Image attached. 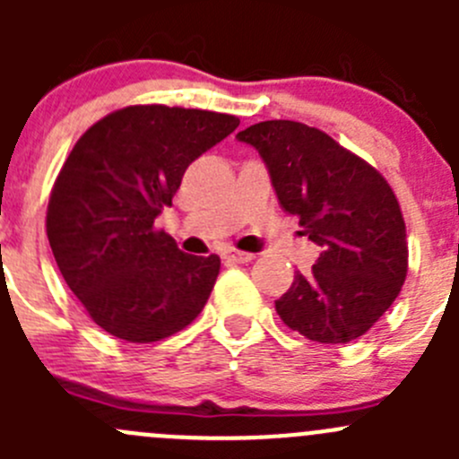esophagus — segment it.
Wrapping results in <instances>:
<instances>
[{"label":"esophagus","instance_id":"34e87169","mask_svg":"<svg viewBox=\"0 0 459 459\" xmlns=\"http://www.w3.org/2000/svg\"><path fill=\"white\" fill-rule=\"evenodd\" d=\"M226 259H229V262H233V264H247V262H253L255 255H253V253H244V251H229Z\"/></svg>","mask_w":459,"mask_h":459}]
</instances>
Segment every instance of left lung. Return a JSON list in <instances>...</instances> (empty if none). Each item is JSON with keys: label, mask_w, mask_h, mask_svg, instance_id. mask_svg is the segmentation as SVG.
Here are the masks:
<instances>
[{"label": "left lung", "mask_w": 459, "mask_h": 459, "mask_svg": "<svg viewBox=\"0 0 459 459\" xmlns=\"http://www.w3.org/2000/svg\"><path fill=\"white\" fill-rule=\"evenodd\" d=\"M257 148L281 208L322 247L311 273H295L275 302L289 328L319 344H349L400 295L409 247L400 202L368 161L319 128L290 119L238 133Z\"/></svg>", "instance_id": "left-lung-1"}]
</instances>
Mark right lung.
<instances>
[{
    "label": "right lung",
    "mask_w": 459,
    "mask_h": 459,
    "mask_svg": "<svg viewBox=\"0 0 459 459\" xmlns=\"http://www.w3.org/2000/svg\"><path fill=\"white\" fill-rule=\"evenodd\" d=\"M239 126L235 115L126 106L92 124L64 161L46 235L68 289L97 326L148 344L202 313L220 257L182 253L155 220L188 164Z\"/></svg>",
    "instance_id": "obj_1"
}]
</instances>
